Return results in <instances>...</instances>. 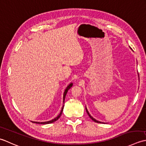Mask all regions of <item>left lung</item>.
I'll return each instance as SVG.
<instances>
[{
	"mask_svg": "<svg viewBox=\"0 0 146 146\" xmlns=\"http://www.w3.org/2000/svg\"><path fill=\"white\" fill-rule=\"evenodd\" d=\"M86 112H87V113L88 114V115H89V117H90V118H91L92 120H93L94 121H95V122H96V123H103V122H101V121H98V120H96V119H94L93 117H91V115L90 114V113L88 112V110H87V108H86Z\"/></svg>",
	"mask_w": 146,
	"mask_h": 146,
	"instance_id": "1",
	"label": "left lung"
}]
</instances>
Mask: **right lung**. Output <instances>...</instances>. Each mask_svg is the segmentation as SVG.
<instances>
[{
    "mask_svg": "<svg viewBox=\"0 0 146 146\" xmlns=\"http://www.w3.org/2000/svg\"><path fill=\"white\" fill-rule=\"evenodd\" d=\"M72 85H73L72 83H70V84H69V86H67V88L65 89V91H64V97H63V101H64V103L65 98V96H66L67 91H68V90H69V89H70L71 87H72ZM64 106H63V107H62V108L61 111H60V113H59V115L57 116V117H55V118H53V120H51L48 121H44V122H38V121H32V122H33V123H38V124H48V123H53V122H54V121H55L57 120L60 117V116H61V115H62V111H63Z\"/></svg>",
    "mask_w": 146,
    "mask_h": 146,
    "instance_id": "add662e5",
    "label": "right lung"
}]
</instances>
